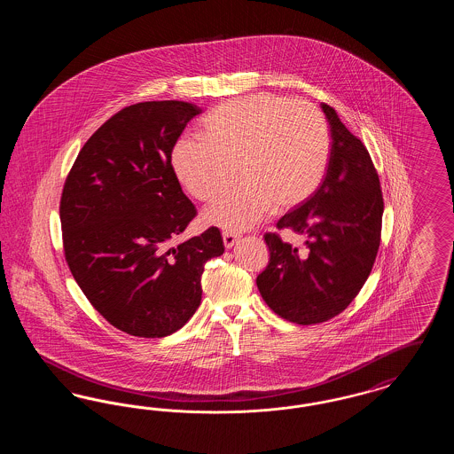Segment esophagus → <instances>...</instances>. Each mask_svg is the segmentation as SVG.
Returning <instances> with one entry per match:
<instances>
[{
    "instance_id": "esophagus-1",
    "label": "esophagus",
    "mask_w": 454,
    "mask_h": 454,
    "mask_svg": "<svg viewBox=\"0 0 454 454\" xmlns=\"http://www.w3.org/2000/svg\"><path fill=\"white\" fill-rule=\"evenodd\" d=\"M223 241H224V247L226 248H233L235 245H237L238 241H239V237L235 235V233H223Z\"/></svg>"
}]
</instances>
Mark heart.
Here are the masks:
<instances>
[{"label": "heart", "mask_w": 454, "mask_h": 454, "mask_svg": "<svg viewBox=\"0 0 454 454\" xmlns=\"http://www.w3.org/2000/svg\"><path fill=\"white\" fill-rule=\"evenodd\" d=\"M206 137H182L172 167L199 200L215 199L202 215L209 226L239 233L270 209L282 213L304 204L324 184L332 139L324 114L306 102L276 95H250L226 102L204 119Z\"/></svg>", "instance_id": "obj_1"}]
</instances>
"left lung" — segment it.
<instances>
[{"label": "left lung", "mask_w": 454, "mask_h": 454, "mask_svg": "<svg viewBox=\"0 0 454 454\" xmlns=\"http://www.w3.org/2000/svg\"><path fill=\"white\" fill-rule=\"evenodd\" d=\"M332 153L324 184L279 230L304 237V248L267 233L269 265L257 278L263 301L281 318L322 324L342 313L364 286L381 238L383 195L366 146L337 112L322 104Z\"/></svg>", "instance_id": "left-lung-1"}]
</instances>
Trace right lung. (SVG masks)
<instances>
[{
	"label": "right lung",
	"mask_w": 454,
	"mask_h": 454,
	"mask_svg": "<svg viewBox=\"0 0 454 454\" xmlns=\"http://www.w3.org/2000/svg\"><path fill=\"white\" fill-rule=\"evenodd\" d=\"M202 108L161 100L122 108L88 139L66 178V262L88 301L115 328L167 337L200 304L207 260L223 255L217 228L178 245L197 211L173 172L172 150Z\"/></svg>",
	"instance_id": "right-lung-1"
}]
</instances>
